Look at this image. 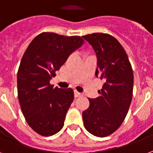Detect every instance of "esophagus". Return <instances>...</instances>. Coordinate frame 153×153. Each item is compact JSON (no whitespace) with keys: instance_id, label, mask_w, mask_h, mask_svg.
Returning <instances> with one entry per match:
<instances>
[{"instance_id":"1","label":"esophagus","mask_w":153,"mask_h":153,"mask_svg":"<svg viewBox=\"0 0 153 153\" xmlns=\"http://www.w3.org/2000/svg\"><path fill=\"white\" fill-rule=\"evenodd\" d=\"M74 95H75L76 98H78V97L81 96V94L79 93V92H77L76 90H75V91H74Z\"/></svg>"}]
</instances>
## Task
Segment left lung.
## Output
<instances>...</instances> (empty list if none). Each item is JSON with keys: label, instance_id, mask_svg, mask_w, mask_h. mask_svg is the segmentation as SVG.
Instances as JSON below:
<instances>
[{"label": "left lung", "instance_id": "1", "mask_svg": "<svg viewBox=\"0 0 153 153\" xmlns=\"http://www.w3.org/2000/svg\"><path fill=\"white\" fill-rule=\"evenodd\" d=\"M82 37L96 53V77L104 80L100 96L89 99L90 106L82 112L84 126L93 135L106 137L126 117L133 96V70L124 48L112 36L92 33Z\"/></svg>", "mask_w": 153, "mask_h": 153}]
</instances>
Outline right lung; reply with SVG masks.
<instances>
[{"instance_id": "right-lung-1", "label": "right lung", "mask_w": 153, "mask_h": 153, "mask_svg": "<svg viewBox=\"0 0 153 153\" xmlns=\"http://www.w3.org/2000/svg\"><path fill=\"white\" fill-rule=\"evenodd\" d=\"M83 42L77 36L42 32L23 53L18 71V98L26 121L41 135H53L63 128L74 93L71 88H53L50 81Z\"/></svg>"}]
</instances>
